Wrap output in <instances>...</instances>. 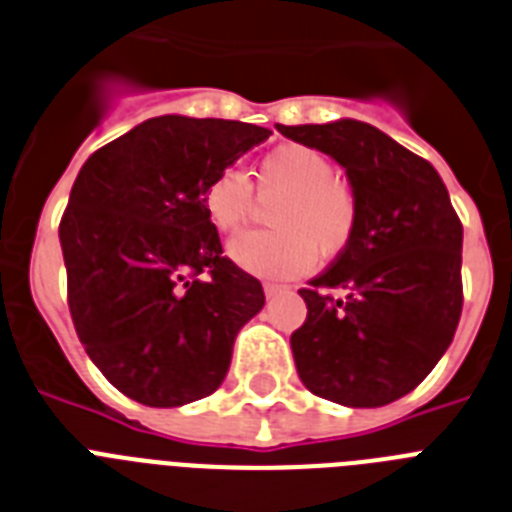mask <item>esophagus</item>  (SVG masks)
Returning a JSON list of instances; mask_svg holds the SVG:
<instances>
[{"label":"esophagus","mask_w":512,"mask_h":512,"mask_svg":"<svg viewBox=\"0 0 512 512\" xmlns=\"http://www.w3.org/2000/svg\"><path fill=\"white\" fill-rule=\"evenodd\" d=\"M284 292H289V289H286V286H278V284H265V297H268V299L278 297V294H284Z\"/></svg>","instance_id":"esophagus-1"}]
</instances>
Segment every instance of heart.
I'll list each match as a JSON object with an SVG mask.
<instances>
[{
  "label": "heart",
  "mask_w": 512,
  "mask_h": 512,
  "mask_svg": "<svg viewBox=\"0 0 512 512\" xmlns=\"http://www.w3.org/2000/svg\"><path fill=\"white\" fill-rule=\"evenodd\" d=\"M260 199L276 202L268 223L228 244V257L252 276L297 278L315 265V255H342L357 226L355 194L334 176V162L305 144L270 149L255 170ZM255 191L239 168H220L205 184V213L218 231H236L255 210Z\"/></svg>",
  "instance_id": "b5f03b06"
}]
</instances>
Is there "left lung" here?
Listing matches in <instances>:
<instances>
[{"instance_id":"1","label":"left lung","mask_w":512,"mask_h":512,"mask_svg":"<svg viewBox=\"0 0 512 512\" xmlns=\"http://www.w3.org/2000/svg\"><path fill=\"white\" fill-rule=\"evenodd\" d=\"M276 128L339 162L357 202L350 247L299 289V378L339 405H389L429 376L463 310V226L447 186L429 160L360 120Z\"/></svg>"}]
</instances>
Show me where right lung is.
I'll use <instances>...</instances> for the list:
<instances>
[{"instance_id":"right-lung-1","label":"right lung","mask_w":512,"mask_h":512,"mask_svg":"<svg viewBox=\"0 0 512 512\" xmlns=\"http://www.w3.org/2000/svg\"><path fill=\"white\" fill-rule=\"evenodd\" d=\"M268 136L239 120L160 115L94 152L70 189V315L91 363L141 405L213 394L236 334L263 310V286L223 257L202 194Z\"/></svg>"}]
</instances>
